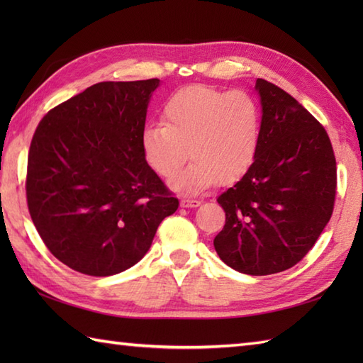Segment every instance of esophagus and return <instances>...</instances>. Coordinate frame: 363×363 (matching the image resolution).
<instances>
[{
	"label": "esophagus",
	"instance_id": "1",
	"mask_svg": "<svg viewBox=\"0 0 363 363\" xmlns=\"http://www.w3.org/2000/svg\"><path fill=\"white\" fill-rule=\"evenodd\" d=\"M199 204H201V201H199V199H194V198H184L181 201L182 207H198Z\"/></svg>",
	"mask_w": 363,
	"mask_h": 363
}]
</instances>
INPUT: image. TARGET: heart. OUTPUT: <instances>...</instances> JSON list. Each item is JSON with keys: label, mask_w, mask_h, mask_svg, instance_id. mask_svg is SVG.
<instances>
[{"label": "heart", "mask_w": 363, "mask_h": 363, "mask_svg": "<svg viewBox=\"0 0 363 363\" xmlns=\"http://www.w3.org/2000/svg\"><path fill=\"white\" fill-rule=\"evenodd\" d=\"M262 137V107L248 91L186 86L162 106V125L142 134L148 165L182 194H199L215 182L233 184L248 173Z\"/></svg>", "instance_id": "obj_1"}]
</instances>
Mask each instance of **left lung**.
Segmentation results:
<instances>
[{"label": "left lung", "mask_w": 363, "mask_h": 363, "mask_svg": "<svg viewBox=\"0 0 363 363\" xmlns=\"http://www.w3.org/2000/svg\"><path fill=\"white\" fill-rule=\"evenodd\" d=\"M262 137L256 160L217 198L226 223L213 246L251 276L289 269L318 240L334 211L337 164L326 129L287 91L256 81Z\"/></svg>", "instance_id": "1"}]
</instances>
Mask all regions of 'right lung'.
Instances as JSON below:
<instances>
[{
  "instance_id": "add662e5",
  "label": "right lung",
  "mask_w": 363,
  "mask_h": 363,
  "mask_svg": "<svg viewBox=\"0 0 363 363\" xmlns=\"http://www.w3.org/2000/svg\"><path fill=\"white\" fill-rule=\"evenodd\" d=\"M159 79L98 82L45 115L30 140L26 201L38 235L74 272L135 265L179 201L142 152Z\"/></svg>"
}]
</instances>
